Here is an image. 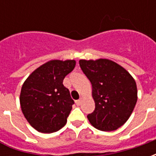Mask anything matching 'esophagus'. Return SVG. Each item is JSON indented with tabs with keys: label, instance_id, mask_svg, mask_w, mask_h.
I'll use <instances>...</instances> for the list:
<instances>
[{
	"label": "esophagus",
	"instance_id": "esophagus-1",
	"mask_svg": "<svg viewBox=\"0 0 156 156\" xmlns=\"http://www.w3.org/2000/svg\"><path fill=\"white\" fill-rule=\"evenodd\" d=\"M75 103H76V105H78V106H79V105H81V104H82V98H79V99H78V100H76V101H75Z\"/></svg>",
	"mask_w": 156,
	"mask_h": 156
}]
</instances>
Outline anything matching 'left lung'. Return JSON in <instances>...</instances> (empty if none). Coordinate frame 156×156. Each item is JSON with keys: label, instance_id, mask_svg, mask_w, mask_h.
I'll use <instances>...</instances> for the list:
<instances>
[{"label": "left lung", "instance_id": "obj_1", "mask_svg": "<svg viewBox=\"0 0 156 156\" xmlns=\"http://www.w3.org/2000/svg\"><path fill=\"white\" fill-rule=\"evenodd\" d=\"M80 68L92 84L95 109L88 120L96 129L113 131L130 117L137 102V86L134 78L112 60H79Z\"/></svg>", "mask_w": 156, "mask_h": 156}]
</instances>
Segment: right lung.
<instances>
[{"label": "right lung", "mask_w": 156, "mask_h": 156, "mask_svg": "<svg viewBox=\"0 0 156 156\" xmlns=\"http://www.w3.org/2000/svg\"><path fill=\"white\" fill-rule=\"evenodd\" d=\"M75 65V60H51L25 80L20 105L27 120L36 130L49 134L66 124L74 101L62 82Z\"/></svg>", "instance_id": "1"}]
</instances>
